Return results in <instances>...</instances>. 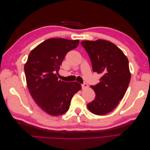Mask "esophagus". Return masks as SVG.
<instances>
[{"label":"esophagus","instance_id":"obj_1","mask_svg":"<svg viewBox=\"0 0 150 150\" xmlns=\"http://www.w3.org/2000/svg\"><path fill=\"white\" fill-rule=\"evenodd\" d=\"M81 86H82V89H86V88H88V84L87 83H84Z\"/></svg>","mask_w":150,"mask_h":150}]
</instances>
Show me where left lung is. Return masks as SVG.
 Returning a JSON list of instances; mask_svg holds the SVG:
<instances>
[{
	"mask_svg": "<svg viewBox=\"0 0 150 150\" xmlns=\"http://www.w3.org/2000/svg\"><path fill=\"white\" fill-rule=\"evenodd\" d=\"M81 44L90 57L93 72L101 75L100 82L91 86L96 96L88 104V108L94 115H104L117 106L128 89L131 79L128 59L108 40H84Z\"/></svg>",
	"mask_w": 150,
	"mask_h": 150,
	"instance_id": "8db88e82",
	"label": "left lung"
}]
</instances>
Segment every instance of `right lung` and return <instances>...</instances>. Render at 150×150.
<instances>
[{
  "mask_svg": "<svg viewBox=\"0 0 150 150\" xmlns=\"http://www.w3.org/2000/svg\"><path fill=\"white\" fill-rule=\"evenodd\" d=\"M79 40L48 39L32 51L24 66L30 95L47 114L59 116L69 108L74 94L81 90L77 82L59 80L58 72L66 54L79 45Z\"/></svg>",
  "mask_w": 150,
  "mask_h": 150,
  "instance_id": "obj_1",
  "label": "right lung"
}]
</instances>
